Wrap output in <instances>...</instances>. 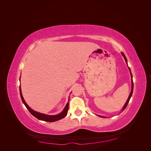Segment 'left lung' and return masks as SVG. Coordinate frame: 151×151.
Segmentation results:
<instances>
[{
  "mask_svg": "<svg viewBox=\"0 0 151 151\" xmlns=\"http://www.w3.org/2000/svg\"><path fill=\"white\" fill-rule=\"evenodd\" d=\"M122 54L123 55V57H124L125 60V61H126V63H127V58H126L125 55H124V53H123V52H122ZM129 69H130V68H129ZM130 72L131 76H132V90H131L130 94V95H129V98H128V99H127V101L126 103L125 104L124 106H123V109H122V111H123V110H124V109L126 108V107H127V104H129V101H130V98H131V96H132V93H133V89H134V83H133V81H132V73H131V71H130ZM101 117H103V116H101Z\"/></svg>",
  "mask_w": 151,
  "mask_h": 151,
  "instance_id": "left-lung-1",
  "label": "left lung"
}]
</instances>
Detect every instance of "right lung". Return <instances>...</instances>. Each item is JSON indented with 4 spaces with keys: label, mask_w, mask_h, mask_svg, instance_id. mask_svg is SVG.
Wrapping results in <instances>:
<instances>
[{
    "label": "right lung",
    "mask_w": 151,
    "mask_h": 151,
    "mask_svg": "<svg viewBox=\"0 0 151 151\" xmlns=\"http://www.w3.org/2000/svg\"><path fill=\"white\" fill-rule=\"evenodd\" d=\"M19 91H20V95H21V98L22 103H24V104L25 105V106L26 107L27 109H28V111L31 113V115H33L35 117H36V118H38V120L45 121V122H55V121L59 120L60 119H62L63 118H64L67 115L68 110V104H69V103H68V102H69V99H68V101L67 104H66V106H65L64 109H63V111L62 113H60V114H58V115H45V114L36 112V111L33 110L32 109H31L28 106V104H26L23 97H22V93H21V87H19Z\"/></svg>",
    "instance_id": "1"
}]
</instances>
